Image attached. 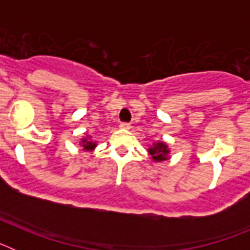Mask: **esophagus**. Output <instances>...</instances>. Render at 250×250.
I'll list each match as a JSON object with an SVG mask.
<instances>
[{
    "instance_id": "1",
    "label": "esophagus",
    "mask_w": 250,
    "mask_h": 250,
    "mask_svg": "<svg viewBox=\"0 0 250 250\" xmlns=\"http://www.w3.org/2000/svg\"><path fill=\"white\" fill-rule=\"evenodd\" d=\"M120 127L121 129H130V124L129 123H125V121H124V123H120Z\"/></svg>"
}]
</instances>
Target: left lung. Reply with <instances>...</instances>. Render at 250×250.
Masks as SVG:
<instances>
[{"label": "left lung", "instance_id": "obj_1", "mask_svg": "<svg viewBox=\"0 0 250 250\" xmlns=\"http://www.w3.org/2000/svg\"><path fill=\"white\" fill-rule=\"evenodd\" d=\"M167 145L163 144V143H159V144H155L152 147L149 149V154L151 155V158L155 161H163L167 159Z\"/></svg>", "mask_w": 250, "mask_h": 250}]
</instances>
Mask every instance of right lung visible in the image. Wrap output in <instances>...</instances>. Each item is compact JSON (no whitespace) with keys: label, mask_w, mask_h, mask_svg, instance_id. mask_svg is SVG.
Instances as JSON below:
<instances>
[{"label":"right lung","mask_w":250,"mask_h":250,"mask_svg":"<svg viewBox=\"0 0 250 250\" xmlns=\"http://www.w3.org/2000/svg\"><path fill=\"white\" fill-rule=\"evenodd\" d=\"M81 146H83L85 150H91V149H94L96 145H95L94 143H91V141L86 140L85 139V140H83V144H81Z\"/></svg>","instance_id":"1"}]
</instances>
